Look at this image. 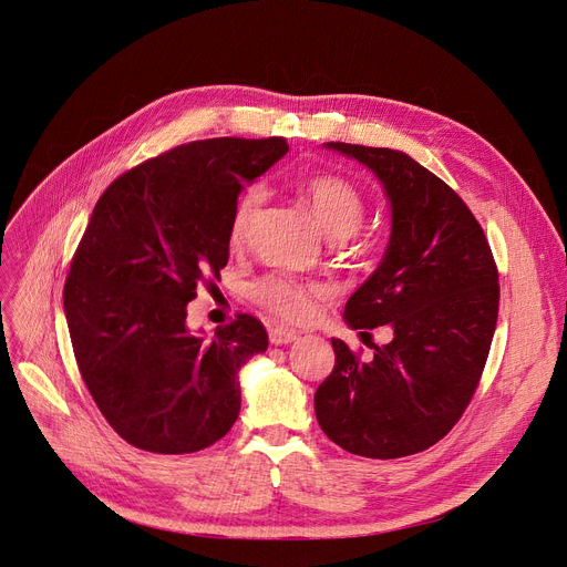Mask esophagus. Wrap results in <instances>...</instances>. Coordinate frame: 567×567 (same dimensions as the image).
Segmentation results:
<instances>
[{
	"instance_id": "1",
	"label": "esophagus",
	"mask_w": 567,
	"mask_h": 567,
	"mask_svg": "<svg viewBox=\"0 0 567 567\" xmlns=\"http://www.w3.org/2000/svg\"><path fill=\"white\" fill-rule=\"evenodd\" d=\"M296 338H299V333L287 329V326H274V329L268 331V340H271V344H291Z\"/></svg>"
}]
</instances>
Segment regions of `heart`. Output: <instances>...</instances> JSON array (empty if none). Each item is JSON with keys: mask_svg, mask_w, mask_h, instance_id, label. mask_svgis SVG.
<instances>
[{"mask_svg": "<svg viewBox=\"0 0 567 567\" xmlns=\"http://www.w3.org/2000/svg\"><path fill=\"white\" fill-rule=\"evenodd\" d=\"M299 188L323 231L336 241H347L361 229L365 220V197L349 178L331 172H317L306 176ZM264 202L266 188L261 184H252L238 195L229 220L231 246L246 244ZM250 291L252 299L268 312L287 321H306L315 315L317 301L326 293V287L289 274H268L255 280Z\"/></svg>", "mask_w": 567, "mask_h": 567, "instance_id": "1", "label": "heart"}]
</instances>
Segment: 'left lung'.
<instances>
[{"mask_svg":"<svg viewBox=\"0 0 567 567\" xmlns=\"http://www.w3.org/2000/svg\"><path fill=\"white\" fill-rule=\"evenodd\" d=\"M368 165L393 208L377 271L344 306L351 329H391L361 361L331 340L336 368L315 393L317 421L353 455L395 460L427 451L462 419L478 389L498 317V271L464 199L393 148L329 142Z\"/></svg>","mask_w":567,"mask_h":567,"instance_id":"8db88e82","label":"left lung"}]
</instances>
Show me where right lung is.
<instances>
[{
  "label": "right lung",
  "instance_id": "obj_1",
  "mask_svg": "<svg viewBox=\"0 0 567 567\" xmlns=\"http://www.w3.org/2000/svg\"><path fill=\"white\" fill-rule=\"evenodd\" d=\"M287 152L285 137L188 142L124 172L96 202L64 310L89 393L135 449L197 453L236 423L238 370L266 351V329L238 312L204 340L186 329V306L220 280L244 184Z\"/></svg>",
  "mask_w": 567,
  "mask_h": 567
}]
</instances>
